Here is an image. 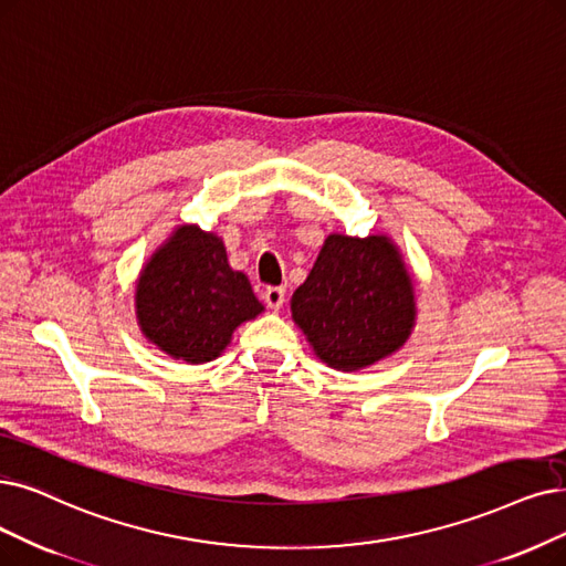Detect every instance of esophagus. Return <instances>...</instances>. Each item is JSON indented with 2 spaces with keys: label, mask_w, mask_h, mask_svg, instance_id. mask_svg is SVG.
Masks as SVG:
<instances>
[{
  "label": "esophagus",
  "mask_w": 566,
  "mask_h": 566,
  "mask_svg": "<svg viewBox=\"0 0 566 566\" xmlns=\"http://www.w3.org/2000/svg\"><path fill=\"white\" fill-rule=\"evenodd\" d=\"M262 297H264V304H266L269 308L279 311V308L283 306V302H285V290H283V287H266Z\"/></svg>",
  "instance_id": "obj_1"
}]
</instances>
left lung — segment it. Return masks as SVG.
Listing matches in <instances>:
<instances>
[{"label":"left lung","mask_w":566,"mask_h":566,"mask_svg":"<svg viewBox=\"0 0 566 566\" xmlns=\"http://www.w3.org/2000/svg\"><path fill=\"white\" fill-rule=\"evenodd\" d=\"M313 355L336 371H359L397 353L416 327V290L388 234L332 232L290 300Z\"/></svg>","instance_id":"left-lung-1"}]
</instances>
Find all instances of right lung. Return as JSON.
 Masks as SVG:
<instances>
[{
	"mask_svg": "<svg viewBox=\"0 0 566 566\" xmlns=\"http://www.w3.org/2000/svg\"><path fill=\"white\" fill-rule=\"evenodd\" d=\"M264 306L234 271L218 234L178 224L146 260L134 285V313L153 346L188 365H205L232 344L234 329Z\"/></svg>",
	"mask_w": 566,
	"mask_h": 566,
	"instance_id": "1",
	"label": "right lung"
}]
</instances>
